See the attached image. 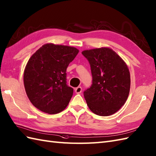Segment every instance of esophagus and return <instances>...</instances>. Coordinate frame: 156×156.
I'll use <instances>...</instances> for the list:
<instances>
[{
	"mask_svg": "<svg viewBox=\"0 0 156 156\" xmlns=\"http://www.w3.org/2000/svg\"><path fill=\"white\" fill-rule=\"evenodd\" d=\"M75 92L76 94H80L82 92V88L80 86L77 87L76 88H75Z\"/></svg>",
	"mask_w": 156,
	"mask_h": 156,
	"instance_id": "obj_1",
	"label": "esophagus"
}]
</instances>
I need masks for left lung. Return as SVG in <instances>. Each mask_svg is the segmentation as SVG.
Here are the masks:
<instances>
[{
    "label": "left lung",
    "mask_w": 156,
    "mask_h": 156,
    "mask_svg": "<svg viewBox=\"0 0 156 156\" xmlns=\"http://www.w3.org/2000/svg\"><path fill=\"white\" fill-rule=\"evenodd\" d=\"M82 54L91 67L92 84L84 92L90 110L108 116L124 106L129 93L130 74L122 58L108 47L86 50Z\"/></svg>",
    "instance_id": "left-lung-1"
}]
</instances>
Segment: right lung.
<instances>
[{"mask_svg":"<svg viewBox=\"0 0 156 156\" xmlns=\"http://www.w3.org/2000/svg\"><path fill=\"white\" fill-rule=\"evenodd\" d=\"M79 50L74 47L42 46L28 60L24 71V85L28 99L38 110L49 114L63 111L73 94L66 84V69Z\"/></svg>","mask_w":156,"mask_h":156,"instance_id":"1","label":"right lung"}]
</instances>
